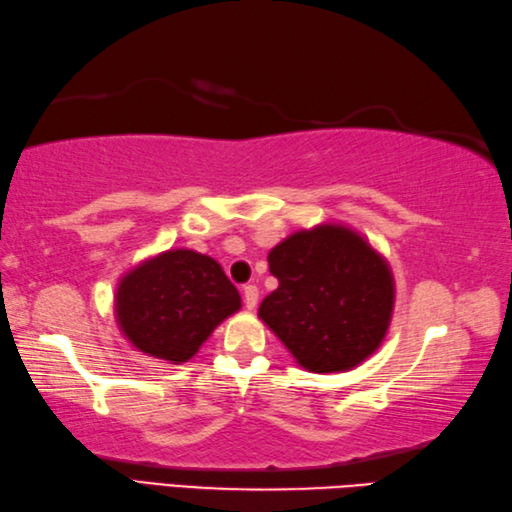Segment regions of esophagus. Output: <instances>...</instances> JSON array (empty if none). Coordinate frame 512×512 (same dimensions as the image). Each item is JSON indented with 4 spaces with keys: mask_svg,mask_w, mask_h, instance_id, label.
Returning <instances> with one entry per match:
<instances>
[{
    "mask_svg": "<svg viewBox=\"0 0 512 512\" xmlns=\"http://www.w3.org/2000/svg\"><path fill=\"white\" fill-rule=\"evenodd\" d=\"M243 300H245V306L249 311L256 309L258 304V287L256 285H245L243 287Z\"/></svg>",
    "mask_w": 512,
    "mask_h": 512,
    "instance_id": "1",
    "label": "esophagus"
}]
</instances>
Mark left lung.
Listing matches in <instances>:
<instances>
[{"instance_id": "obj_1", "label": "left lung", "mask_w": 512, "mask_h": 512, "mask_svg": "<svg viewBox=\"0 0 512 512\" xmlns=\"http://www.w3.org/2000/svg\"><path fill=\"white\" fill-rule=\"evenodd\" d=\"M278 289L258 315L300 366L339 372L359 366L388 331L394 282L385 260L348 227L320 225L269 252Z\"/></svg>"}]
</instances>
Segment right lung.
<instances>
[{
  "instance_id": "add662e5",
  "label": "right lung",
  "mask_w": 512,
  "mask_h": 512,
  "mask_svg": "<svg viewBox=\"0 0 512 512\" xmlns=\"http://www.w3.org/2000/svg\"><path fill=\"white\" fill-rule=\"evenodd\" d=\"M241 295L210 256L175 249L133 269L116 295L118 324L146 355L188 361Z\"/></svg>"
}]
</instances>
